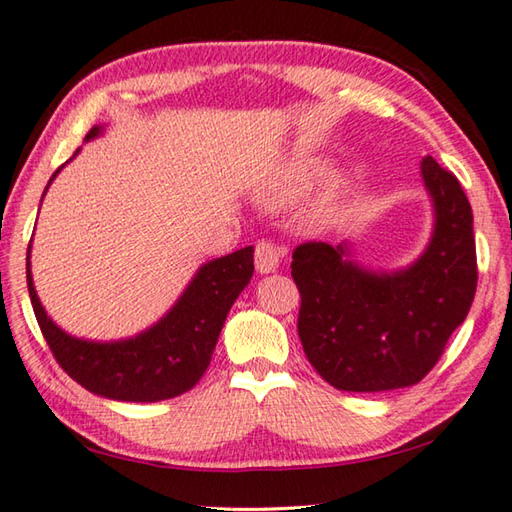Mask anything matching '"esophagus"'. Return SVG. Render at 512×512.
<instances>
[{"label": "esophagus", "instance_id": "esophagus-1", "mask_svg": "<svg viewBox=\"0 0 512 512\" xmlns=\"http://www.w3.org/2000/svg\"><path fill=\"white\" fill-rule=\"evenodd\" d=\"M284 255V250L280 246H275L273 241L262 239L257 241L255 246V268L259 273H273L277 266H280V259Z\"/></svg>", "mask_w": 512, "mask_h": 512}]
</instances>
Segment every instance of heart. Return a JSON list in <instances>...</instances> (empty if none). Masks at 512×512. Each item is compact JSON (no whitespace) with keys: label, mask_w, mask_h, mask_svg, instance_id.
<instances>
[{"label":"heart","mask_w":512,"mask_h":512,"mask_svg":"<svg viewBox=\"0 0 512 512\" xmlns=\"http://www.w3.org/2000/svg\"><path fill=\"white\" fill-rule=\"evenodd\" d=\"M323 171H325V164L320 160H296V162L284 164L280 171H275L273 176L266 180L262 192H259V198H262V203H266L268 207L291 205L318 183V178L323 176ZM352 183H354V171L339 173V176L329 183L327 192L320 196L314 205H311L307 221L311 225H316V228L332 221L336 210H339V205L343 203L345 194L350 192Z\"/></svg>","instance_id":"heart-1"}]
</instances>
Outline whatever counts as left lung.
<instances>
[{"instance_id":"obj_1","label":"left lung","mask_w":512,"mask_h":512,"mask_svg":"<svg viewBox=\"0 0 512 512\" xmlns=\"http://www.w3.org/2000/svg\"><path fill=\"white\" fill-rule=\"evenodd\" d=\"M433 203V235L411 266L377 273L345 244L293 250L298 334L311 366L339 391L381 393L418 384L463 323L476 291L472 207L454 173L420 164Z\"/></svg>"}]
</instances>
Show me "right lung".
Masks as SVG:
<instances>
[{"label": "right lung", "mask_w": 512, "mask_h": 512, "mask_svg": "<svg viewBox=\"0 0 512 512\" xmlns=\"http://www.w3.org/2000/svg\"><path fill=\"white\" fill-rule=\"evenodd\" d=\"M101 131V126H94L85 140H94ZM60 169L49 178V185ZM29 257L31 246L27 253L31 305L58 366L90 393L119 402L171 400L194 388L210 366L225 316L255 271L253 246L212 259L198 268L183 296L158 323L133 339L101 343L76 339L47 316L33 287Z\"/></svg>", "instance_id": "add662e5"}]
</instances>
